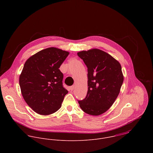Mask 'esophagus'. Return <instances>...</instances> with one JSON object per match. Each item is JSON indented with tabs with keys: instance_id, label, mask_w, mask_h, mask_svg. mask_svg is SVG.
<instances>
[{
	"instance_id": "1",
	"label": "esophagus",
	"mask_w": 153,
	"mask_h": 153,
	"mask_svg": "<svg viewBox=\"0 0 153 153\" xmlns=\"http://www.w3.org/2000/svg\"><path fill=\"white\" fill-rule=\"evenodd\" d=\"M69 89H70V90H71V91H73V90H74V85L71 86V87H69Z\"/></svg>"
}]
</instances>
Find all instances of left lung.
<instances>
[{
    "label": "left lung",
    "instance_id": "8db88e82",
    "mask_svg": "<svg viewBox=\"0 0 153 153\" xmlns=\"http://www.w3.org/2000/svg\"><path fill=\"white\" fill-rule=\"evenodd\" d=\"M88 68V92L86 97L78 101L85 113L99 115L114 104L123 85L121 66L107 52L98 49L77 53Z\"/></svg>",
    "mask_w": 153,
    "mask_h": 153
}]
</instances>
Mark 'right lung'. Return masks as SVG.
I'll return each mask as SVG.
<instances>
[{
  "instance_id": "right-lung-1",
  "label": "right lung",
  "mask_w": 153,
  "mask_h": 153,
  "mask_svg": "<svg viewBox=\"0 0 153 153\" xmlns=\"http://www.w3.org/2000/svg\"><path fill=\"white\" fill-rule=\"evenodd\" d=\"M69 52L48 48L30 56L19 76L22 96L35 112L49 115L59 109L68 91L63 87L60 66Z\"/></svg>"
}]
</instances>
